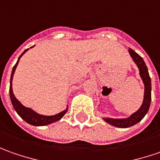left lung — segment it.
<instances>
[{
  "mask_svg": "<svg viewBox=\"0 0 160 160\" xmlns=\"http://www.w3.org/2000/svg\"><path fill=\"white\" fill-rule=\"evenodd\" d=\"M128 52H129L130 57L132 58L133 61L135 62L139 69V74L144 85V95H143V101L141 107L135 112L131 114L129 117L123 118H108V117L102 118L103 120L106 121L108 124L117 127V128H130L134 125L137 124L138 122H140L148 112L150 105H151V101H152V80H151V77L149 75L148 68L146 66L145 63L143 59L132 48H128Z\"/></svg>",
  "mask_w": 160,
  "mask_h": 160,
  "instance_id": "8db88e82",
  "label": "left lung"
}]
</instances>
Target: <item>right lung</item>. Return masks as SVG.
Wrapping results in <instances>:
<instances>
[{
  "label": "right lung",
  "instance_id": "right-lung-1",
  "mask_svg": "<svg viewBox=\"0 0 160 160\" xmlns=\"http://www.w3.org/2000/svg\"><path fill=\"white\" fill-rule=\"evenodd\" d=\"M33 47V46H32ZM31 47V48H32ZM28 50L25 49L24 52L20 55V57L18 59L17 63L14 65L12 72H11V76H10V84H9V97H10V100H11V103L14 107L15 111L17 112V113L19 115L21 118L25 120V122H27L28 124L32 125V126H46V125H49L51 123H54L56 121H58L59 119L63 118V115L67 112L68 111V105L67 107L65 108L63 111H62L61 112L58 113V114H55V115H51V116H47V115H42L40 113H37L35 111H33L32 109L28 107H25L24 106L21 102L16 98L14 96V93H13V89H12V80H13V76H14L15 71L16 68L19 62V59L21 57L25 54L26 51Z\"/></svg>",
  "mask_w": 160,
  "mask_h": 160
}]
</instances>
